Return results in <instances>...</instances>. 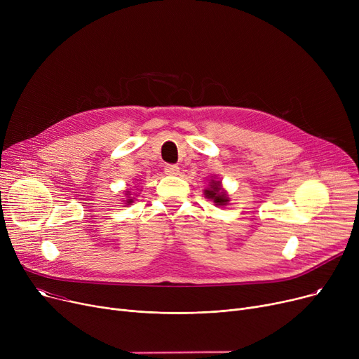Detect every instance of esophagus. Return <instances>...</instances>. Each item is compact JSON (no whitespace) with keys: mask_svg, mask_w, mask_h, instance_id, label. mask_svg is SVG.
I'll list each match as a JSON object with an SVG mask.
<instances>
[{"mask_svg":"<svg viewBox=\"0 0 359 359\" xmlns=\"http://www.w3.org/2000/svg\"><path fill=\"white\" fill-rule=\"evenodd\" d=\"M165 175H170V176H177L179 175V167L176 164H167L165 168H164Z\"/></svg>","mask_w":359,"mask_h":359,"instance_id":"obj_1","label":"esophagus"}]
</instances>
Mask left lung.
Masks as SVG:
<instances>
[{"label":"left lung","mask_w":359,"mask_h":359,"mask_svg":"<svg viewBox=\"0 0 359 359\" xmlns=\"http://www.w3.org/2000/svg\"><path fill=\"white\" fill-rule=\"evenodd\" d=\"M203 194H205V198L214 201L217 206H224L230 202V198L227 192L222 189L219 180H211L208 189H205Z\"/></svg>","instance_id":"left-lung-1"}]
</instances>
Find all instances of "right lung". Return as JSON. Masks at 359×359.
<instances>
[{"label":"right lung","instance_id":"right-lung-1","mask_svg":"<svg viewBox=\"0 0 359 359\" xmlns=\"http://www.w3.org/2000/svg\"><path fill=\"white\" fill-rule=\"evenodd\" d=\"M129 195H130L129 192H126V194H125V196H126V201H125V203H126V205H130L132 202H134V198H130Z\"/></svg>","mask_w":359,"mask_h":359}]
</instances>
